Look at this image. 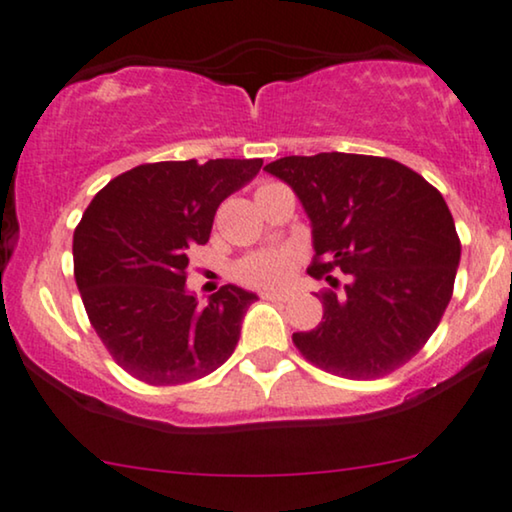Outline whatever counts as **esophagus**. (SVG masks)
Wrapping results in <instances>:
<instances>
[{"label":"esophagus","mask_w":512,"mask_h":512,"mask_svg":"<svg viewBox=\"0 0 512 512\" xmlns=\"http://www.w3.org/2000/svg\"><path fill=\"white\" fill-rule=\"evenodd\" d=\"M262 299H267V302H285V299H290V292L267 290V292H262Z\"/></svg>","instance_id":"34e87169"}]
</instances>
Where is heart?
<instances>
[{"mask_svg":"<svg viewBox=\"0 0 512 512\" xmlns=\"http://www.w3.org/2000/svg\"><path fill=\"white\" fill-rule=\"evenodd\" d=\"M295 267L290 250H260L238 262L236 278L252 288H276L285 283Z\"/></svg>","mask_w":512,"mask_h":512,"instance_id":"obj_1","label":"heart"}]
</instances>
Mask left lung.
<instances>
[{
    "mask_svg": "<svg viewBox=\"0 0 512 512\" xmlns=\"http://www.w3.org/2000/svg\"><path fill=\"white\" fill-rule=\"evenodd\" d=\"M285 182L311 222L309 274L342 269V292H323V320L292 342L320 370L377 379L428 342L452 299L461 243L438 189L403 163L323 152L264 166Z\"/></svg>",
    "mask_w": 512,
    "mask_h": 512,
    "instance_id": "8db88e82",
    "label": "left lung"
}]
</instances>
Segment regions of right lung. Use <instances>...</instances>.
Instances as JSON below:
<instances>
[{
  "mask_svg": "<svg viewBox=\"0 0 512 512\" xmlns=\"http://www.w3.org/2000/svg\"><path fill=\"white\" fill-rule=\"evenodd\" d=\"M262 159L145 163L95 194L74 231V278L112 358L152 386L215 372L234 353L257 295L224 285L199 302L189 252L210 238L220 203L260 173Z\"/></svg>",
  "mask_w": 512,
  "mask_h": 512,
  "instance_id": "right-lung-1",
  "label": "right lung"
}]
</instances>
